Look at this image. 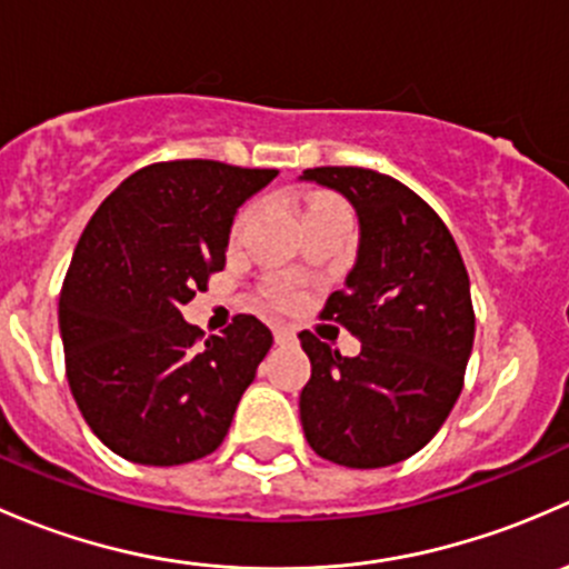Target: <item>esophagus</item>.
I'll return each mask as SVG.
<instances>
[{
  "mask_svg": "<svg viewBox=\"0 0 569 569\" xmlns=\"http://www.w3.org/2000/svg\"><path fill=\"white\" fill-rule=\"evenodd\" d=\"M272 332H274V343H295L297 341L295 330H289V327H283V325H274Z\"/></svg>",
  "mask_w": 569,
  "mask_h": 569,
  "instance_id": "obj_1",
  "label": "esophagus"
}]
</instances>
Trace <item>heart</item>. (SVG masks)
I'll return each mask as SVG.
<instances>
[{
  "label": "heart",
  "instance_id": "1",
  "mask_svg": "<svg viewBox=\"0 0 569 569\" xmlns=\"http://www.w3.org/2000/svg\"><path fill=\"white\" fill-rule=\"evenodd\" d=\"M321 206H338V203H332V200H317V203H313L311 209H321ZM244 222H248V209H244L242 214L237 217V222H233V237H239V231H242V228H244ZM291 297H295V291H291L289 286L280 283V286H274V289H272L274 306H289Z\"/></svg>",
  "mask_w": 569,
  "mask_h": 569
}]
</instances>
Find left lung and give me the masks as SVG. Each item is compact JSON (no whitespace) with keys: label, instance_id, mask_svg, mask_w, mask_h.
Masks as SVG:
<instances>
[{"label":"left lung","instance_id":"1","mask_svg":"<svg viewBox=\"0 0 569 569\" xmlns=\"http://www.w3.org/2000/svg\"><path fill=\"white\" fill-rule=\"evenodd\" d=\"M355 206L360 242L321 319L360 341L355 358L302 330L311 380L300 421L311 449L347 468H386L438 435L462 391L473 349L470 280L446 222L412 189L366 168L300 176Z\"/></svg>","mask_w":569,"mask_h":569}]
</instances>
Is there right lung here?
<instances>
[{
	"instance_id": "right-lung-1",
	"label": "right lung",
	"mask_w": 569,
	"mask_h": 569,
	"mask_svg": "<svg viewBox=\"0 0 569 569\" xmlns=\"http://www.w3.org/2000/svg\"><path fill=\"white\" fill-rule=\"evenodd\" d=\"M278 170L176 159L137 170L90 217L60 291L73 399L101 443L140 465H183L226 440L272 332L239 313L222 336L181 306L226 267L237 209Z\"/></svg>"
}]
</instances>
